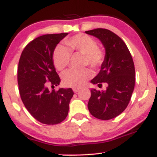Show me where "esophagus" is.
<instances>
[{"mask_svg":"<svg viewBox=\"0 0 157 157\" xmlns=\"http://www.w3.org/2000/svg\"><path fill=\"white\" fill-rule=\"evenodd\" d=\"M79 91H80V89H78V88H74V89H73V91L75 93L78 92Z\"/></svg>","mask_w":157,"mask_h":157,"instance_id":"34e87169","label":"esophagus"}]
</instances>
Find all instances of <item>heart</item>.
I'll list each match as a JSON object with an SVG mask.
<instances>
[{"instance_id":"heart-1","label":"heart","mask_w":157,"mask_h":157,"mask_svg":"<svg viewBox=\"0 0 157 157\" xmlns=\"http://www.w3.org/2000/svg\"><path fill=\"white\" fill-rule=\"evenodd\" d=\"M66 46L59 44L56 46L52 55L55 67L58 71H63L69 64L72 53L84 55L85 64L91 67H100L105 60V52L98 47L97 41L90 36L79 34L65 40ZM91 77V72L88 68L82 70H69L63 75V84L65 86L80 88L86 84Z\"/></svg>"}]
</instances>
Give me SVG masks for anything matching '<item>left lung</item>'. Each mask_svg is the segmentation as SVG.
Segmentation results:
<instances>
[{
    "label": "left lung",
    "mask_w": 157,
    "mask_h": 157,
    "mask_svg": "<svg viewBox=\"0 0 157 157\" xmlns=\"http://www.w3.org/2000/svg\"><path fill=\"white\" fill-rule=\"evenodd\" d=\"M86 33L97 37L105 49L101 69L91 82L108 84L105 91L91 90L88 109L94 117L111 120L123 112L131 100L135 85L134 61L124 41L110 30L99 28Z\"/></svg>",
    "instance_id": "left-lung-1"
}]
</instances>
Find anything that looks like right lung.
Returning <instances> with one entry per match:
<instances>
[{
    "label": "right lung",
    "mask_w": 157,
    "mask_h": 157,
    "mask_svg": "<svg viewBox=\"0 0 157 157\" xmlns=\"http://www.w3.org/2000/svg\"><path fill=\"white\" fill-rule=\"evenodd\" d=\"M68 33L44 35L26 45L17 68V82L21 100L35 120L55 125L67 117L74 92L71 88L49 90L60 79L54 66L52 55L57 44Z\"/></svg>",
    "instance_id": "obj_1"
}]
</instances>
